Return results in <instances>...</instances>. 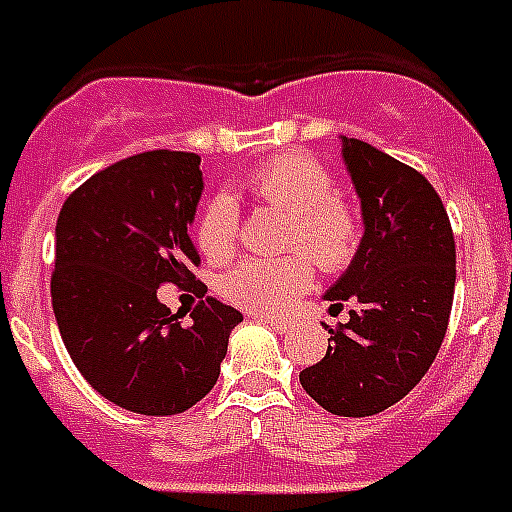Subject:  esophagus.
<instances>
[{
  "label": "esophagus",
  "instance_id": "obj_1",
  "mask_svg": "<svg viewBox=\"0 0 512 512\" xmlns=\"http://www.w3.org/2000/svg\"><path fill=\"white\" fill-rule=\"evenodd\" d=\"M261 322H264V325H269L272 327V330H277V333H285V330H288V320H282V317H259Z\"/></svg>",
  "mask_w": 512,
  "mask_h": 512
}]
</instances>
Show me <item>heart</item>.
I'll return each instance as SVG.
<instances>
[{"label": "heart", "instance_id": "obj_1", "mask_svg": "<svg viewBox=\"0 0 512 512\" xmlns=\"http://www.w3.org/2000/svg\"><path fill=\"white\" fill-rule=\"evenodd\" d=\"M248 190L267 206L280 208L290 219L288 245L304 248L320 267H346L359 248L357 211L333 192V179L309 155L272 158L248 177ZM237 203L216 195L198 219V245L208 259H230L237 245ZM306 253L282 259H245L222 277V293L248 312H285L314 280Z\"/></svg>", "mask_w": 512, "mask_h": 512}]
</instances>
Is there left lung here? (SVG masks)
Here are the masks:
<instances>
[{
    "label": "left lung",
    "instance_id": "8db88e82",
    "mask_svg": "<svg viewBox=\"0 0 512 512\" xmlns=\"http://www.w3.org/2000/svg\"><path fill=\"white\" fill-rule=\"evenodd\" d=\"M341 158L365 235L325 301L351 304L349 322L327 330L325 357L298 380L327 412L367 418L410 394L439 354L455 296V237L420 171L349 137Z\"/></svg>",
    "mask_w": 512,
    "mask_h": 512
}]
</instances>
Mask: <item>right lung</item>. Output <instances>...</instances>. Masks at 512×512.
Returning a JSON list of instances; mask_svg holds the SVG:
<instances>
[{
	"instance_id": "obj_1",
	"label": "right lung",
	"mask_w": 512,
	"mask_h": 512,
	"mask_svg": "<svg viewBox=\"0 0 512 512\" xmlns=\"http://www.w3.org/2000/svg\"><path fill=\"white\" fill-rule=\"evenodd\" d=\"M200 195L198 155L150 150L89 177L57 216L52 309L65 349L97 394L137 415L198 404L243 322L237 309L206 298L182 325L158 301L163 282H198L187 230Z\"/></svg>"
}]
</instances>
